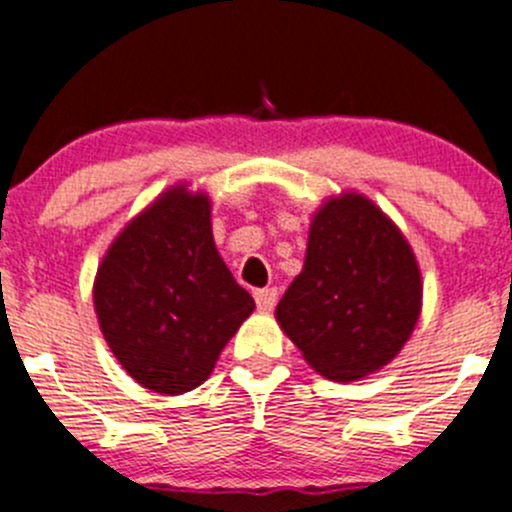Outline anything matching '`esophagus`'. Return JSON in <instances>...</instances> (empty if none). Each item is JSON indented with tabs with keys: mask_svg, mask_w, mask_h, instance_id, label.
Masks as SVG:
<instances>
[{
	"mask_svg": "<svg viewBox=\"0 0 512 512\" xmlns=\"http://www.w3.org/2000/svg\"><path fill=\"white\" fill-rule=\"evenodd\" d=\"M254 298H256L258 311H273V306H276L278 301V291L276 288H258Z\"/></svg>",
	"mask_w": 512,
	"mask_h": 512,
	"instance_id": "34e87169",
	"label": "esophagus"
}]
</instances>
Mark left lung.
<instances>
[{
    "label": "left lung",
    "instance_id": "8db88e82",
    "mask_svg": "<svg viewBox=\"0 0 512 512\" xmlns=\"http://www.w3.org/2000/svg\"><path fill=\"white\" fill-rule=\"evenodd\" d=\"M421 268L398 226L361 194L313 214L303 271L276 321L313 371L356 381L391 363L421 316Z\"/></svg>",
    "mask_w": 512,
    "mask_h": 512
}]
</instances>
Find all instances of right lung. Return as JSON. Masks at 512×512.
I'll list each match as a JSON object with an SVG mask.
<instances>
[{
    "mask_svg": "<svg viewBox=\"0 0 512 512\" xmlns=\"http://www.w3.org/2000/svg\"><path fill=\"white\" fill-rule=\"evenodd\" d=\"M101 333L154 393L194 391L256 308L216 251L211 201L171 186L124 226L94 278Z\"/></svg>",
    "mask_w": 512,
    "mask_h": 512,
    "instance_id": "1",
    "label": "right lung"
}]
</instances>
